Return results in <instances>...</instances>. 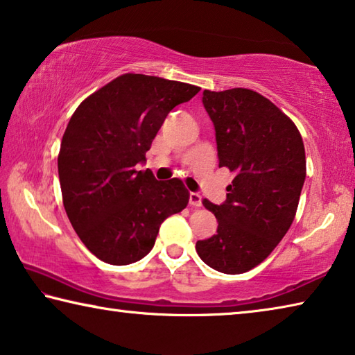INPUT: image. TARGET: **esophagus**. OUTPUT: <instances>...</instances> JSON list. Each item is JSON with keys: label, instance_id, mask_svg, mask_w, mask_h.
<instances>
[{"label": "esophagus", "instance_id": "obj_1", "mask_svg": "<svg viewBox=\"0 0 355 355\" xmlns=\"http://www.w3.org/2000/svg\"><path fill=\"white\" fill-rule=\"evenodd\" d=\"M189 202H190L191 207H200L201 206V195L195 193V191H190Z\"/></svg>", "mask_w": 355, "mask_h": 355}]
</instances>
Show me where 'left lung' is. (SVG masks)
I'll use <instances>...</instances> for the list:
<instances>
[{
    "instance_id": "obj_1",
    "label": "left lung",
    "mask_w": 355,
    "mask_h": 355,
    "mask_svg": "<svg viewBox=\"0 0 355 355\" xmlns=\"http://www.w3.org/2000/svg\"><path fill=\"white\" fill-rule=\"evenodd\" d=\"M216 127L218 166L236 174L223 205L202 200L218 226L196 253L218 272L237 275L269 257L295 217L306 160L300 132L269 98L247 88L205 91Z\"/></svg>"
}]
</instances>
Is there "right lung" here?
Here are the masks:
<instances>
[{
  "instance_id": "right-lung-1",
  "label": "right lung",
  "mask_w": 355,
  "mask_h": 355,
  "mask_svg": "<svg viewBox=\"0 0 355 355\" xmlns=\"http://www.w3.org/2000/svg\"><path fill=\"white\" fill-rule=\"evenodd\" d=\"M198 92L182 81L124 73L72 114L58 155L62 205L81 242L103 263L146 257L164 220L189 205L181 179L157 181L137 166L168 113Z\"/></svg>"
}]
</instances>
